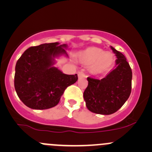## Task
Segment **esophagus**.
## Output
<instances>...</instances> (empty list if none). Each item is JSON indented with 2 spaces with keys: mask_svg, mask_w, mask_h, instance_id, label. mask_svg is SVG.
I'll list each match as a JSON object with an SVG mask.
<instances>
[{
  "mask_svg": "<svg viewBox=\"0 0 152 152\" xmlns=\"http://www.w3.org/2000/svg\"><path fill=\"white\" fill-rule=\"evenodd\" d=\"M78 76H79V79H80V78H83V77H86V75H85V73H84V72H82V71H80V72H79V73H78Z\"/></svg>",
  "mask_w": 152,
  "mask_h": 152,
  "instance_id": "esophagus-1",
  "label": "esophagus"
}]
</instances>
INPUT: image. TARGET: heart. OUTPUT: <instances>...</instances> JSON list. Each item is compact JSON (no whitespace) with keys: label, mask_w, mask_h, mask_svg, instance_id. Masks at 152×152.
<instances>
[{"label":"heart","mask_w":152,"mask_h":152,"mask_svg":"<svg viewBox=\"0 0 152 152\" xmlns=\"http://www.w3.org/2000/svg\"><path fill=\"white\" fill-rule=\"evenodd\" d=\"M79 59L87 66H90V70L95 75L108 72L115 62L114 55L110 52H104L96 47L87 48L79 53Z\"/></svg>","instance_id":"b5f03b06"}]
</instances>
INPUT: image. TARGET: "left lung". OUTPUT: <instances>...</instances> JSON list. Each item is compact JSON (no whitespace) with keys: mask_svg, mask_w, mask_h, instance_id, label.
<instances>
[{"mask_svg":"<svg viewBox=\"0 0 152 152\" xmlns=\"http://www.w3.org/2000/svg\"><path fill=\"white\" fill-rule=\"evenodd\" d=\"M115 56L116 67L102 79L87 77L84 92L86 107L92 113L111 115L117 112L129 99L132 90V72L123 53L111 46Z\"/></svg>","mask_w":152,"mask_h":152,"instance_id":"left-lung-1","label":"left lung"}]
</instances>
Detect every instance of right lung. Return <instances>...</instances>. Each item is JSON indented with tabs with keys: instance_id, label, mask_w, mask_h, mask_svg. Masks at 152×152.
I'll use <instances>...</instances> for the list:
<instances>
[{
	"instance_id": "obj_1",
	"label": "right lung",
	"mask_w": 152,
	"mask_h": 152,
	"mask_svg": "<svg viewBox=\"0 0 152 152\" xmlns=\"http://www.w3.org/2000/svg\"><path fill=\"white\" fill-rule=\"evenodd\" d=\"M66 47V44L59 42L32 46L18 60L15 88L19 99L29 108L46 110L55 107L65 89L78 80L77 74H65L53 66L55 58L67 56Z\"/></svg>"
}]
</instances>
